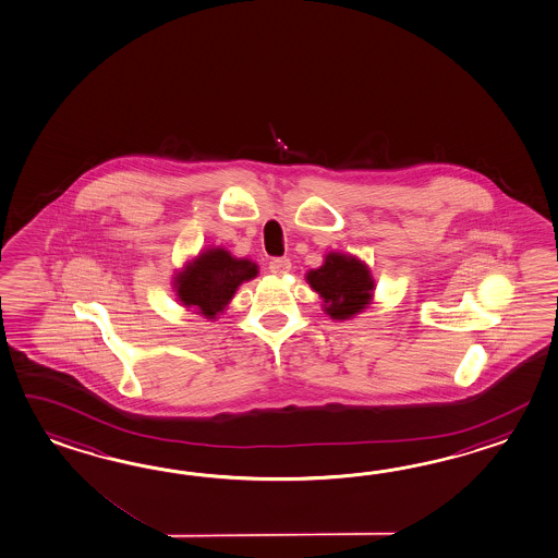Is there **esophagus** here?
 <instances>
[{"instance_id": "1", "label": "esophagus", "mask_w": 558, "mask_h": 558, "mask_svg": "<svg viewBox=\"0 0 558 558\" xmlns=\"http://www.w3.org/2000/svg\"><path fill=\"white\" fill-rule=\"evenodd\" d=\"M269 271L272 275H286V272L291 271V260L286 257L271 258L269 260Z\"/></svg>"}]
</instances>
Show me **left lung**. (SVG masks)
Listing matches in <instances>:
<instances>
[{
  "mask_svg": "<svg viewBox=\"0 0 558 558\" xmlns=\"http://www.w3.org/2000/svg\"><path fill=\"white\" fill-rule=\"evenodd\" d=\"M307 281L324 298L326 312L333 319H348L362 312L371 301L374 281L356 258L329 253L326 263L307 272Z\"/></svg>",
  "mask_w": 558,
  "mask_h": 558,
  "instance_id": "obj_1",
  "label": "left lung"
}]
</instances>
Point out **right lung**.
<instances>
[{
  "mask_svg": "<svg viewBox=\"0 0 558 558\" xmlns=\"http://www.w3.org/2000/svg\"><path fill=\"white\" fill-rule=\"evenodd\" d=\"M255 275V263L232 258L222 248H210L175 277V289L186 307H196L198 314L213 319L232 300L239 286Z\"/></svg>",
  "mask_w": 558,
  "mask_h": 558,
  "instance_id": "add662e5",
  "label": "right lung"
}]
</instances>
